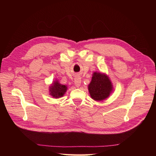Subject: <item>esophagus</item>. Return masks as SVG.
I'll return each instance as SVG.
<instances>
[{"label": "esophagus", "mask_w": 156, "mask_h": 156, "mask_svg": "<svg viewBox=\"0 0 156 156\" xmlns=\"http://www.w3.org/2000/svg\"><path fill=\"white\" fill-rule=\"evenodd\" d=\"M74 84L76 87H79L81 84V78L80 76H76L74 78Z\"/></svg>", "instance_id": "1"}]
</instances>
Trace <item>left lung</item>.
<instances>
[{"label":"left lung","instance_id":"1","mask_svg":"<svg viewBox=\"0 0 156 156\" xmlns=\"http://www.w3.org/2000/svg\"><path fill=\"white\" fill-rule=\"evenodd\" d=\"M112 84L105 74L94 72L88 85V91L92 99L102 101L107 98L112 91Z\"/></svg>","mask_w":156,"mask_h":156}]
</instances>
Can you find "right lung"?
Wrapping results in <instances>:
<instances>
[{
    "instance_id": "obj_1",
    "label": "right lung",
    "mask_w": 156,
    "mask_h": 156,
    "mask_svg": "<svg viewBox=\"0 0 156 156\" xmlns=\"http://www.w3.org/2000/svg\"><path fill=\"white\" fill-rule=\"evenodd\" d=\"M67 88V86L59 84L58 80H55L49 87V94L54 98H60L64 96Z\"/></svg>"
}]
</instances>
